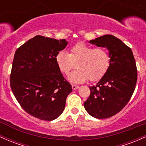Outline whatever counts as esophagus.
<instances>
[{"instance_id": "34e87169", "label": "esophagus", "mask_w": 146, "mask_h": 146, "mask_svg": "<svg viewBox=\"0 0 146 146\" xmlns=\"http://www.w3.org/2000/svg\"><path fill=\"white\" fill-rule=\"evenodd\" d=\"M72 88L73 90H76V89H78V88H79V86H76V85L72 84Z\"/></svg>"}]
</instances>
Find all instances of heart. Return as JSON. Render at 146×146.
Here are the masks:
<instances>
[{
	"instance_id": "1",
	"label": "heart",
	"mask_w": 146,
	"mask_h": 146,
	"mask_svg": "<svg viewBox=\"0 0 146 146\" xmlns=\"http://www.w3.org/2000/svg\"><path fill=\"white\" fill-rule=\"evenodd\" d=\"M56 61L60 72L68 74L77 67L70 76V80L81 83L89 79L96 81L101 79L109 68L110 57L104 47H95L83 42L76 44L71 47L70 52H58Z\"/></svg>"
}]
</instances>
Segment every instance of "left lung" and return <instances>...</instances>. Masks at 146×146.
<instances>
[{
  "instance_id": "8db88e82",
  "label": "left lung",
  "mask_w": 146,
  "mask_h": 146,
  "mask_svg": "<svg viewBox=\"0 0 146 146\" xmlns=\"http://www.w3.org/2000/svg\"><path fill=\"white\" fill-rule=\"evenodd\" d=\"M90 42L107 47L110 62L97 84L89 87L90 94L84 107L92 117L106 119L120 112L132 97L137 81L136 62L132 50L114 36L107 34Z\"/></svg>"
}]
</instances>
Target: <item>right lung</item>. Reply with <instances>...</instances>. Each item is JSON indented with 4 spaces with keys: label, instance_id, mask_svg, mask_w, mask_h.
<instances>
[{
    "label": "right lung",
    "instance_id": "add662e5",
    "mask_svg": "<svg viewBox=\"0 0 146 146\" xmlns=\"http://www.w3.org/2000/svg\"><path fill=\"white\" fill-rule=\"evenodd\" d=\"M68 45L37 35L16 50L10 74V87L20 106L30 115L43 121L58 118L72 91L56 61L58 52Z\"/></svg>",
    "mask_w": 146,
    "mask_h": 146
}]
</instances>
